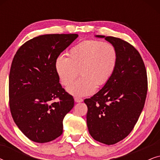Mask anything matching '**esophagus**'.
Returning <instances> with one entry per match:
<instances>
[{
	"mask_svg": "<svg viewBox=\"0 0 160 160\" xmlns=\"http://www.w3.org/2000/svg\"><path fill=\"white\" fill-rule=\"evenodd\" d=\"M74 100H75V102H81L83 101V99H82V98L76 97V98H74Z\"/></svg>",
	"mask_w": 160,
	"mask_h": 160,
	"instance_id": "esophagus-1",
	"label": "esophagus"
}]
</instances>
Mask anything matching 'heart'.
<instances>
[{
	"mask_svg": "<svg viewBox=\"0 0 160 160\" xmlns=\"http://www.w3.org/2000/svg\"><path fill=\"white\" fill-rule=\"evenodd\" d=\"M119 53L113 43L99 40H84L73 46L68 58H56L55 71L63 86H68L80 73L81 78L68 87L74 96H86L102 87L112 77L117 68Z\"/></svg>",
	"mask_w": 160,
	"mask_h": 160,
	"instance_id": "heart-1",
	"label": "heart"
}]
</instances>
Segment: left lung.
<instances>
[{
	"label": "left lung",
	"mask_w": 160,
	"mask_h": 160,
	"mask_svg": "<svg viewBox=\"0 0 160 160\" xmlns=\"http://www.w3.org/2000/svg\"><path fill=\"white\" fill-rule=\"evenodd\" d=\"M97 36L117 47L119 60L110 80L84 100L87 124L95 141L113 145L125 138L138 120L147 95V73L141 54L130 43L112 36Z\"/></svg>",
	"instance_id": "8db88e82"
}]
</instances>
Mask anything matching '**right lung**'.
<instances>
[{
  "mask_svg": "<svg viewBox=\"0 0 160 160\" xmlns=\"http://www.w3.org/2000/svg\"><path fill=\"white\" fill-rule=\"evenodd\" d=\"M78 34H47L19 47L12 60L8 96L12 118L26 137L36 143L62 134V121L74 99L59 83L55 60Z\"/></svg>",
  "mask_w": 160,
  "mask_h": 160,
  "instance_id": "right-lung-1",
  "label": "right lung"
}]
</instances>
